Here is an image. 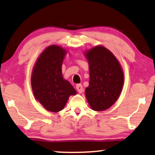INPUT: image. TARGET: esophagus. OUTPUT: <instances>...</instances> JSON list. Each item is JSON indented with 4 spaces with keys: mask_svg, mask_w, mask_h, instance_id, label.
Wrapping results in <instances>:
<instances>
[{
    "mask_svg": "<svg viewBox=\"0 0 155 155\" xmlns=\"http://www.w3.org/2000/svg\"><path fill=\"white\" fill-rule=\"evenodd\" d=\"M76 89H77L78 92L80 93V94H81V93L83 92V87L81 84H78L76 85Z\"/></svg>",
    "mask_w": 155,
    "mask_h": 155,
    "instance_id": "esophagus-1",
    "label": "esophagus"
}]
</instances>
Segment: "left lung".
Masks as SVG:
<instances>
[{"label": "left lung", "instance_id": "left-lung-1", "mask_svg": "<svg viewBox=\"0 0 155 155\" xmlns=\"http://www.w3.org/2000/svg\"><path fill=\"white\" fill-rule=\"evenodd\" d=\"M84 56L90 71L87 100L94 111H104L116 102L121 92L124 81L122 67L116 56L101 45L86 51Z\"/></svg>", "mask_w": 155, "mask_h": 155}]
</instances>
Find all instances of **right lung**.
Instances as JSON below:
<instances>
[{
	"mask_svg": "<svg viewBox=\"0 0 155 155\" xmlns=\"http://www.w3.org/2000/svg\"><path fill=\"white\" fill-rule=\"evenodd\" d=\"M67 50L58 45L46 47L33 68L31 84L35 99L47 110L58 112L64 109L69 97L77 94L63 78L62 63Z\"/></svg>",
	"mask_w": 155,
	"mask_h": 155,
	"instance_id": "1",
	"label": "right lung"
}]
</instances>
